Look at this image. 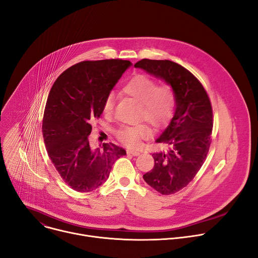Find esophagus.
<instances>
[{
    "mask_svg": "<svg viewBox=\"0 0 258 258\" xmlns=\"http://www.w3.org/2000/svg\"><path fill=\"white\" fill-rule=\"evenodd\" d=\"M127 154H129V155H132V156H138V155H140L141 153L138 152V151H136V150H131V149H128V150H127Z\"/></svg>",
    "mask_w": 258,
    "mask_h": 258,
    "instance_id": "1",
    "label": "esophagus"
}]
</instances>
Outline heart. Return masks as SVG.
Here are the masks:
<instances>
[{
    "mask_svg": "<svg viewBox=\"0 0 258 258\" xmlns=\"http://www.w3.org/2000/svg\"><path fill=\"white\" fill-rule=\"evenodd\" d=\"M156 81L146 75H136L125 85L124 92L142 104V116L154 126H162L171 117L174 109V94L169 86L157 87ZM114 105V96L109 94L103 103V112L110 114ZM151 134L146 125L125 126L118 129L116 136L128 147L140 145L142 138Z\"/></svg>",
    "mask_w": 258,
    "mask_h": 258,
    "instance_id": "heart-1",
    "label": "heart"
}]
</instances>
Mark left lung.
<instances>
[{
	"label": "left lung",
	"mask_w": 258,
	"mask_h": 258,
	"mask_svg": "<svg viewBox=\"0 0 258 258\" xmlns=\"http://www.w3.org/2000/svg\"><path fill=\"white\" fill-rule=\"evenodd\" d=\"M135 68L162 79L174 94V112L155 141L165 150L154 153V168L144 180L161 194L169 195L186 187L206 160L213 129L209 96L198 79L186 68L164 60H144Z\"/></svg>",
	"instance_id": "obj_1"
}]
</instances>
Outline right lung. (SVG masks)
I'll use <instances>...</instances> for the list:
<instances>
[{
    "label": "right lung",
    "instance_id": "1",
    "mask_svg": "<svg viewBox=\"0 0 258 258\" xmlns=\"http://www.w3.org/2000/svg\"><path fill=\"white\" fill-rule=\"evenodd\" d=\"M132 65L130 61H85L54 82L44 110L42 133L47 154L64 182L77 192L100 187L126 151L113 144L93 148L92 123L103 112L105 98Z\"/></svg>",
    "mask_w": 258,
    "mask_h": 258
}]
</instances>
